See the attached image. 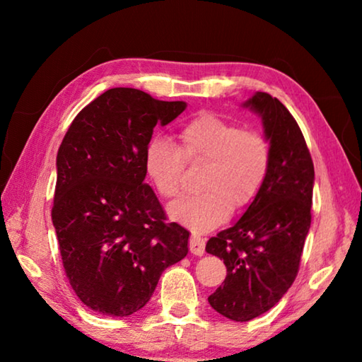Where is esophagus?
<instances>
[{
    "label": "esophagus",
    "mask_w": 362,
    "mask_h": 362,
    "mask_svg": "<svg viewBox=\"0 0 362 362\" xmlns=\"http://www.w3.org/2000/svg\"><path fill=\"white\" fill-rule=\"evenodd\" d=\"M204 249H206V243H204L203 238L196 236V235L189 236V250H192V254L203 255Z\"/></svg>",
    "instance_id": "esophagus-1"
}]
</instances>
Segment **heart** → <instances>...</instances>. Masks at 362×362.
Masks as SVG:
<instances>
[{"label": "heart", "instance_id": "heart-1", "mask_svg": "<svg viewBox=\"0 0 362 362\" xmlns=\"http://www.w3.org/2000/svg\"><path fill=\"white\" fill-rule=\"evenodd\" d=\"M180 146L166 137L153 139L145 150L146 174L163 198L182 194L187 161L206 164L199 187L204 189L169 209L175 222L194 233L222 225L233 209L247 207L267 180L272 148L259 131L235 121L201 113L179 129Z\"/></svg>", "mask_w": 362, "mask_h": 362}]
</instances>
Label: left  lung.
I'll use <instances>...</instances> for the list:
<instances>
[{
    "label": "left lung",
    "instance_id": "8db88e82",
    "mask_svg": "<svg viewBox=\"0 0 362 362\" xmlns=\"http://www.w3.org/2000/svg\"><path fill=\"white\" fill-rule=\"evenodd\" d=\"M244 107L260 115L272 148L269 170L243 217L206 244V252L226 267L222 286L207 300L238 322L267 313L296 281L315 182L313 159L289 110L267 93H255Z\"/></svg>",
    "mask_w": 362,
    "mask_h": 362
}]
</instances>
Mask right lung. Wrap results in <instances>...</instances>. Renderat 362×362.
Instances as JSON below:
<instances>
[{
    "mask_svg": "<svg viewBox=\"0 0 362 362\" xmlns=\"http://www.w3.org/2000/svg\"><path fill=\"white\" fill-rule=\"evenodd\" d=\"M185 108L113 88L76 115L60 144L52 223L66 278L95 313L144 308L164 269L188 254L189 233L168 222L145 183L153 129Z\"/></svg>",
    "mask_w": 362,
    "mask_h": 362,
    "instance_id": "right-lung-1",
    "label": "right lung"
}]
</instances>
